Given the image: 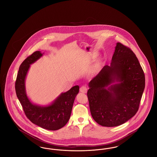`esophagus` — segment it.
Listing matches in <instances>:
<instances>
[{"label":"esophagus","mask_w":157,"mask_h":157,"mask_svg":"<svg viewBox=\"0 0 157 157\" xmlns=\"http://www.w3.org/2000/svg\"><path fill=\"white\" fill-rule=\"evenodd\" d=\"M80 91H81V92H82V93L85 94V93H86V92H87V88H86L85 86H81V87L80 88Z\"/></svg>","instance_id":"34e87169"}]
</instances>
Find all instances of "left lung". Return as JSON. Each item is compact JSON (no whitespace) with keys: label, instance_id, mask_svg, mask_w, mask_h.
<instances>
[{"label":"left lung","instance_id":"8db88e82","mask_svg":"<svg viewBox=\"0 0 157 157\" xmlns=\"http://www.w3.org/2000/svg\"><path fill=\"white\" fill-rule=\"evenodd\" d=\"M145 81L134 53L117 43L110 66L105 65L89 83L87 96L93 119L103 127L126 122L138 110Z\"/></svg>","mask_w":157,"mask_h":157}]
</instances>
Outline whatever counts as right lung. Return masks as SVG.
<instances>
[{
    "label": "right lung",
    "mask_w": 157,
    "mask_h": 157,
    "mask_svg": "<svg viewBox=\"0 0 157 157\" xmlns=\"http://www.w3.org/2000/svg\"><path fill=\"white\" fill-rule=\"evenodd\" d=\"M43 53L36 51L23 62L17 75L15 90L27 118L39 127L56 131L64 127L69 120L79 86L76 85L67 92L62 93L49 105L40 106L33 104L26 95L25 79L30 65L42 57Z\"/></svg>",
    "instance_id": "1"
}]
</instances>
